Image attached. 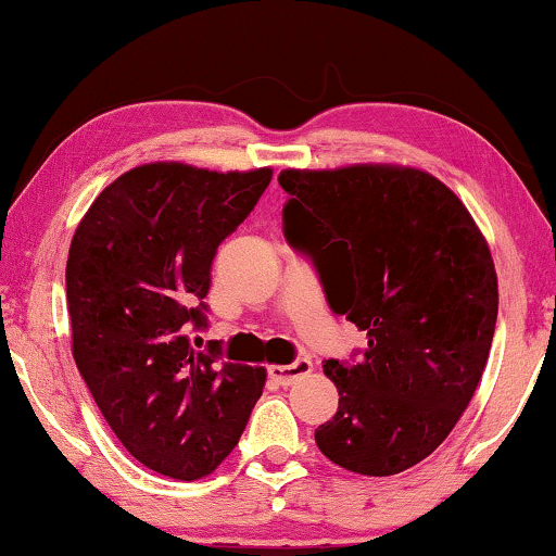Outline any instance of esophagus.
Wrapping results in <instances>:
<instances>
[{"label": "esophagus", "instance_id": "1", "mask_svg": "<svg viewBox=\"0 0 556 556\" xmlns=\"http://www.w3.org/2000/svg\"><path fill=\"white\" fill-rule=\"evenodd\" d=\"M311 371H314V364H311L308 359H299L293 364H273L270 379L273 382H278L280 387H291L299 382V379L308 377Z\"/></svg>", "mask_w": 556, "mask_h": 556}]
</instances>
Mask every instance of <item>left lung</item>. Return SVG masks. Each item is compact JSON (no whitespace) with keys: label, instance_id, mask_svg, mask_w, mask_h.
I'll use <instances>...</instances> for the list:
<instances>
[{"label":"left lung","instance_id":"left-lung-1","mask_svg":"<svg viewBox=\"0 0 556 556\" xmlns=\"http://www.w3.org/2000/svg\"><path fill=\"white\" fill-rule=\"evenodd\" d=\"M286 238L314 255L326 301L367 331L362 359L324 364L339 409L316 445L359 476L428 458L468 407L498 314V278L466 204L400 164L283 169Z\"/></svg>","mask_w":556,"mask_h":556}]
</instances>
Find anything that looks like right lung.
I'll return each mask as SVG.
<instances>
[{"label": "right lung", "mask_w": 556, "mask_h": 556, "mask_svg": "<svg viewBox=\"0 0 556 556\" xmlns=\"http://www.w3.org/2000/svg\"><path fill=\"white\" fill-rule=\"evenodd\" d=\"M273 169L141 164L96 197L65 268L73 359L121 445L156 473L210 476L245 430L265 367L219 362L189 339L217 245L250 215Z\"/></svg>", "instance_id": "obj_1"}]
</instances>
